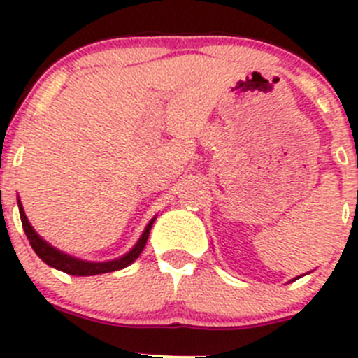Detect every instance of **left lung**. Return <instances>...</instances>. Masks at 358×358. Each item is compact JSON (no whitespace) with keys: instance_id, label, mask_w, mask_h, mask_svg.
Instances as JSON below:
<instances>
[{"instance_id":"obj_1","label":"left lung","mask_w":358,"mask_h":358,"mask_svg":"<svg viewBox=\"0 0 358 358\" xmlns=\"http://www.w3.org/2000/svg\"><path fill=\"white\" fill-rule=\"evenodd\" d=\"M294 280H296V279H294Z\"/></svg>"}]
</instances>
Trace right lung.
<instances>
[{
    "instance_id": "right-lung-1",
    "label": "right lung",
    "mask_w": 358,
    "mask_h": 358,
    "mask_svg": "<svg viewBox=\"0 0 358 358\" xmlns=\"http://www.w3.org/2000/svg\"><path fill=\"white\" fill-rule=\"evenodd\" d=\"M19 202V211H20V220H22V227H24V232L27 236L29 243H31V248L34 249L36 255L46 263V265L53 266V268L60 270V272H66L69 275H78V277H88V275H99V273H107V272H115V270H121L126 268L128 265H131L136 258L140 256V252L143 251L145 248L147 239H149V234L150 229H152V218L149 222V225L145 227L143 230L142 237L138 239V243L133 246V249L129 252H126L124 256L117 259H112V262H86V259H79L74 258V256H69L66 252L59 251L57 248H53L52 244L46 243L45 239L36 234V230L32 229V225L29 223L27 216H25L24 208H22V202Z\"/></svg>"
}]
</instances>
